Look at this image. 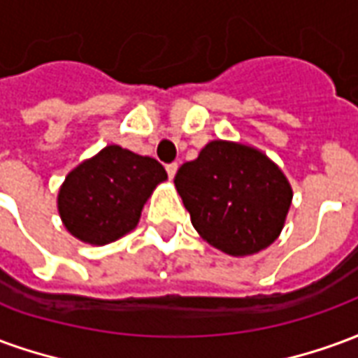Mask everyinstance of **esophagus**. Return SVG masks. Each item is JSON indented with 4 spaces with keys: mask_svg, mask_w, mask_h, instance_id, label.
<instances>
[{
    "mask_svg": "<svg viewBox=\"0 0 358 358\" xmlns=\"http://www.w3.org/2000/svg\"><path fill=\"white\" fill-rule=\"evenodd\" d=\"M166 172H169V178H174L176 176V172H178V163H171L166 164Z\"/></svg>",
    "mask_w": 358,
    "mask_h": 358,
    "instance_id": "esophagus-1",
    "label": "esophagus"
}]
</instances>
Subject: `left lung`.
Returning <instances> with one entry per match:
<instances>
[{
  "label": "left lung",
  "mask_w": 358,
  "mask_h": 358,
  "mask_svg": "<svg viewBox=\"0 0 358 358\" xmlns=\"http://www.w3.org/2000/svg\"><path fill=\"white\" fill-rule=\"evenodd\" d=\"M192 224L226 255H255L282 234L293 189L282 169L261 149L213 140L174 178Z\"/></svg>",
  "instance_id": "1"
}]
</instances>
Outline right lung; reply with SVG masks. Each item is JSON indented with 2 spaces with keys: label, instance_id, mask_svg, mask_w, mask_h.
<instances>
[{
  "label": "right lung",
  "instance_id": "obj_1",
  "mask_svg": "<svg viewBox=\"0 0 358 358\" xmlns=\"http://www.w3.org/2000/svg\"><path fill=\"white\" fill-rule=\"evenodd\" d=\"M166 178L155 159L107 145L66 174L57 195L61 222L82 243L107 245L138 226L143 205Z\"/></svg>",
  "mask_w": 358,
  "mask_h": 358
}]
</instances>
